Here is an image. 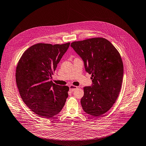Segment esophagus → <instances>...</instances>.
<instances>
[{
	"instance_id": "1",
	"label": "esophagus",
	"mask_w": 146,
	"mask_h": 146,
	"mask_svg": "<svg viewBox=\"0 0 146 146\" xmlns=\"http://www.w3.org/2000/svg\"><path fill=\"white\" fill-rule=\"evenodd\" d=\"M78 88L77 86H74V85H71L69 86V89H70V92H73L74 91L75 89H76Z\"/></svg>"
}]
</instances>
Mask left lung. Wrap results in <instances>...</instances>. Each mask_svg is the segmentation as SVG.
<instances>
[{
	"label": "left lung",
	"instance_id": "8db88e82",
	"mask_svg": "<svg viewBox=\"0 0 146 146\" xmlns=\"http://www.w3.org/2000/svg\"><path fill=\"white\" fill-rule=\"evenodd\" d=\"M71 46L82 59L86 71L92 74L93 84L84 88L81 106L87 114L98 117L107 112L118 97L123 76L121 58L104 38L75 41Z\"/></svg>",
	"mask_w": 146,
	"mask_h": 146
}]
</instances>
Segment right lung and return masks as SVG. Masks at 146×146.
<instances>
[{
  "mask_svg": "<svg viewBox=\"0 0 146 146\" xmlns=\"http://www.w3.org/2000/svg\"><path fill=\"white\" fill-rule=\"evenodd\" d=\"M70 44H34L18 61L15 80L20 95L27 106L40 117L52 118L65 104L69 88L49 79Z\"/></svg>",
  "mask_w": 146,
  "mask_h": 146,
  "instance_id": "add662e5",
  "label": "right lung"
}]
</instances>
